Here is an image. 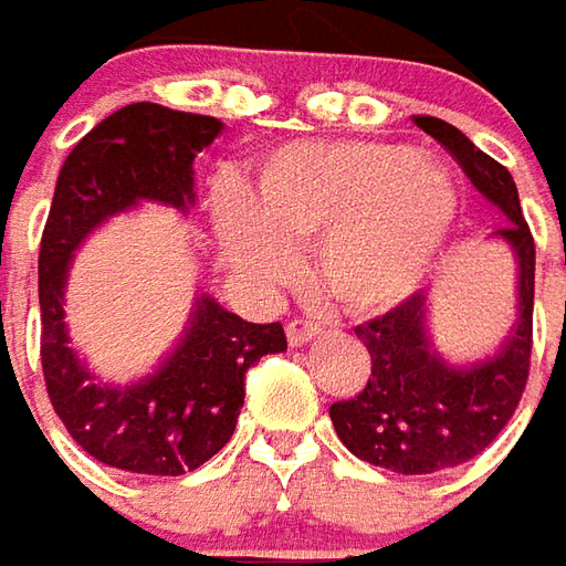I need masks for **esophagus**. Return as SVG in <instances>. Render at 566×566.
I'll return each instance as SVG.
<instances>
[{"mask_svg": "<svg viewBox=\"0 0 566 566\" xmlns=\"http://www.w3.org/2000/svg\"><path fill=\"white\" fill-rule=\"evenodd\" d=\"M322 331L324 327L318 322H310V318H291V322H287V343H291V346H303V343H312Z\"/></svg>", "mask_w": 566, "mask_h": 566, "instance_id": "obj_1", "label": "esophagus"}]
</instances>
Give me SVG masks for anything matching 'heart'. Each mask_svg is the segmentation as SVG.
<instances>
[{
    "label": "heart",
    "mask_w": 566,
    "mask_h": 566,
    "mask_svg": "<svg viewBox=\"0 0 566 566\" xmlns=\"http://www.w3.org/2000/svg\"><path fill=\"white\" fill-rule=\"evenodd\" d=\"M460 211L444 165L377 140L294 144L260 165L242 205L220 214L229 263L287 282L312 249V282L346 312L405 300L429 272Z\"/></svg>",
    "instance_id": "heart-1"
}]
</instances>
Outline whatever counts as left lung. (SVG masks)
<instances>
[{
  "label": "left lung",
  "instance_id": "left-lung-1",
  "mask_svg": "<svg viewBox=\"0 0 566 566\" xmlns=\"http://www.w3.org/2000/svg\"><path fill=\"white\" fill-rule=\"evenodd\" d=\"M413 122L444 146L481 196L509 217L496 235L515 248L521 266V318L515 334L496 358L469 370L444 365L429 349L422 294H410L386 315L355 327V337L370 352V377L355 398L331 405L339 441L358 460L379 469L398 475H432L475 460L503 432L524 395L531 377L536 244L521 214L512 174L448 122L432 116H417Z\"/></svg>",
  "mask_w": 566,
  "mask_h": 566
}]
</instances>
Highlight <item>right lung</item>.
I'll list each match as a JSON object with an SVG mask.
<instances>
[{"label":"right lung","instance_id":"obj_1","mask_svg":"<svg viewBox=\"0 0 566 566\" xmlns=\"http://www.w3.org/2000/svg\"><path fill=\"white\" fill-rule=\"evenodd\" d=\"M214 116L128 104L66 156L39 244L42 374L51 407L78 448L134 475H187L223 450L244 405V374L287 349L279 322L254 324L201 296L174 355L132 389H109L78 365L63 331V282L78 242L140 199L187 208L192 159L220 134Z\"/></svg>","mask_w":566,"mask_h":566}]
</instances>
